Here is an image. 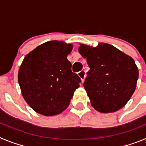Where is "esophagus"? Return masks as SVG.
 Segmentation results:
<instances>
[{
    "label": "esophagus",
    "mask_w": 146,
    "mask_h": 146,
    "mask_svg": "<svg viewBox=\"0 0 146 146\" xmlns=\"http://www.w3.org/2000/svg\"><path fill=\"white\" fill-rule=\"evenodd\" d=\"M77 74H78V76L80 77L81 80H82V82H84L85 78H86V72H85L84 70H82V71H80V72H78Z\"/></svg>",
    "instance_id": "1"
}]
</instances>
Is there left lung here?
Returning a JSON list of instances; mask_svg holds the SVG:
<instances>
[{
    "label": "left lung",
    "instance_id": "left-lung-1",
    "mask_svg": "<svg viewBox=\"0 0 146 146\" xmlns=\"http://www.w3.org/2000/svg\"><path fill=\"white\" fill-rule=\"evenodd\" d=\"M79 52L90 68L83 86L94 109L107 113L123 108L132 96L138 79L133 58L105 43L95 48L80 44Z\"/></svg>",
    "mask_w": 146,
    "mask_h": 146
}]
</instances>
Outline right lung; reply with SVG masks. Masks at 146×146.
Segmentation results:
<instances>
[{
  "label": "right lung",
  "mask_w": 146,
  "mask_h": 146,
  "mask_svg": "<svg viewBox=\"0 0 146 146\" xmlns=\"http://www.w3.org/2000/svg\"><path fill=\"white\" fill-rule=\"evenodd\" d=\"M72 44L47 42L34 49L23 60L18 82L26 102L44 115L60 114L69 106L81 79L72 72L67 59Z\"/></svg>",
  "instance_id": "add662e5"
}]
</instances>
